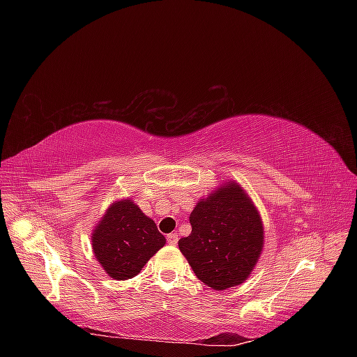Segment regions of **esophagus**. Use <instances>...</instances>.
<instances>
[{
	"label": "esophagus",
	"instance_id": "esophagus-1",
	"mask_svg": "<svg viewBox=\"0 0 357 357\" xmlns=\"http://www.w3.org/2000/svg\"><path fill=\"white\" fill-rule=\"evenodd\" d=\"M178 233L174 231V233H170V234H167V242H169L170 245H176L178 244Z\"/></svg>",
	"mask_w": 357,
	"mask_h": 357
}]
</instances>
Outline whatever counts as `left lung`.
<instances>
[{
  "label": "left lung",
  "mask_w": 357,
  "mask_h": 357,
  "mask_svg": "<svg viewBox=\"0 0 357 357\" xmlns=\"http://www.w3.org/2000/svg\"><path fill=\"white\" fill-rule=\"evenodd\" d=\"M190 224L178 245L198 279L218 291L247 280L262 253L264 224L244 188L219 185L196 204Z\"/></svg>",
  "instance_id": "obj_1"
}]
</instances>
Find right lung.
Returning <instances> with one entry per match:
<instances>
[{"label": "right lung", "mask_w": 357, "mask_h": 357, "mask_svg": "<svg viewBox=\"0 0 357 357\" xmlns=\"http://www.w3.org/2000/svg\"><path fill=\"white\" fill-rule=\"evenodd\" d=\"M165 238L155 221L130 199L112 202L92 231V250L105 273L116 280L132 279L159 248Z\"/></svg>", "instance_id": "right-lung-1"}]
</instances>
